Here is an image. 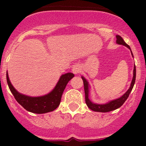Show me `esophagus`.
Returning a JSON list of instances; mask_svg holds the SVG:
<instances>
[{
  "label": "esophagus",
  "instance_id": "1",
  "mask_svg": "<svg viewBox=\"0 0 146 146\" xmlns=\"http://www.w3.org/2000/svg\"><path fill=\"white\" fill-rule=\"evenodd\" d=\"M72 71L75 74H78V73H80L81 72V68H80V66L79 65H76L72 68Z\"/></svg>",
  "mask_w": 146,
  "mask_h": 146
}]
</instances>
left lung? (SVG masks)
<instances>
[{
	"instance_id": "obj_1",
	"label": "left lung",
	"mask_w": 146,
	"mask_h": 146,
	"mask_svg": "<svg viewBox=\"0 0 146 146\" xmlns=\"http://www.w3.org/2000/svg\"><path fill=\"white\" fill-rule=\"evenodd\" d=\"M117 37V44L120 45H123L125 46H126L127 48H129L131 50V52L132 56L133 57V54H132L131 49L130 46L126 43V42L123 41V39H122V37L119 35H117L116 36ZM82 80H83V84H84V90H85V102H86L87 106L91 110L94 111H99V112H108V111H113V110H115L119 108L121 105H123V103L125 102V101L127 100V98H129V94L131 92L132 89L133 88V85H134L135 80H136V66L134 65V67H133V79H132V81L131 82L130 88H129L127 91L122 95L121 97H120L119 98L117 99L113 100L108 102L105 103V104H96V103H93L89 99V92H90V86L89 82L88 80L83 77L81 76Z\"/></svg>"
}]
</instances>
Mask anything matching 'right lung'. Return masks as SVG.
<instances>
[{"label":"right lung","instance_id":"obj_1","mask_svg":"<svg viewBox=\"0 0 146 146\" xmlns=\"http://www.w3.org/2000/svg\"><path fill=\"white\" fill-rule=\"evenodd\" d=\"M74 77L72 73H67L60 77L55 88L46 95L39 97H30L20 93L15 90L10 81L8 71L6 73L7 82L10 90L17 102L26 110L35 114H44L50 112L58 107L65 88L68 82Z\"/></svg>","mask_w":146,"mask_h":146}]
</instances>
